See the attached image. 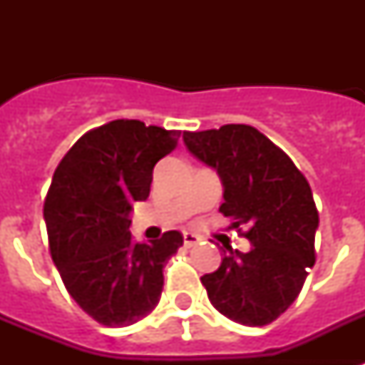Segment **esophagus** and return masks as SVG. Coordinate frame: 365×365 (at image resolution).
<instances>
[{"label":"esophagus","instance_id":"esophagus-1","mask_svg":"<svg viewBox=\"0 0 365 365\" xmlns=\"http://www.w3.org/2000/svg\"><path fill=\"white\" fill-rule=\"evenodd\" d=\"M200 237L199 235L195 233H183V244L187 246V248H191V246H195V244L199 242Z\"/></svg>","mask_w":365,"mask_h":365}]
</instances>
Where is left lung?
I'll use <instances>...</instances> for the list:
<instances>
[{
	"label": "left lung",
	"instance_id": "obj_1",
	"mask_svg": "<svg viewBox=\"0 0 365 365\" xmlns=\"http://www.w3.org/2000/svg\"><path fill=\"white\" fill-rule=\"evenodd\" d=\"M183 142L222 180L220 212L233 217L235 229L250 227V252L227 248L220 269L200 278L208 299L235 322L271 324L294 303L314 265L318 210L311 185L254 126L183 132Z\"/></svg>",
	"mask_w": 365,
	"mask_h": 365
}]
</instances>
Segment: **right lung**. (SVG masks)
Here are the masks:
<instances>
[{
	"instance_id": "obj_1",
	"label": "right lung",
	"mask_w": 365,
	"mask_h": 365,
	"mask_svg": "<svg viewBox=\"0 0 365 365\" xmlns=\"http://www.w3.org/2000/svg\"><path fill=\"white\" fill-rule=\"evenodd\" d=\"M178 130L117 119L87 132L60 160L43 216L62 282L96 322L123 328L153 311L163 267L183 244L168 231L132 242L130 212L149 197L153 168L178 145Z\"/></svg>"
}]
</instances>
